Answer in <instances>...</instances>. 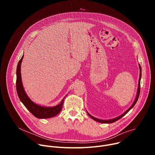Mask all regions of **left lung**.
<instances>
[{
    "label": "left lung",
    "mask_w": 155,
    "mask_h": 155,
    "mask_svg": "<svg viewBox=\"0 0 155 155\" xmlns=\"http://www.w3.org/2000/svg\"><path fill=\"white\" fill-rule=\"evenodd\" d=\"M139 68H140V75H139V83H138V88H137V95H136L135 101H134V102H133V104H132V105L126 110V111L125 112H124L122 115H120L119 117H117V118H113V119H110V120H100V119H98V118H95V117H93L92 115H91L89 113H88V112L86 111L87 115H89L92 119H93L94 120H95L96 121H97V122H99V123H114V122L118 121V120H120V118H121L123 117H124L132 107H134V106L135 105V104H136V102H137V100H138V98H139V94H140V79H141V77H142V69H141V67H140V65L139 64Z\"/></svg>",
    "instance_id": "8db88e82"
}]
</instances>
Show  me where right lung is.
Returning a JSON list of instances; mask_svg holds the SVG:
<instances>
[{
    "mask_svg": "<svg viewBox=\"0 0 155 155\" xmlns=\"http://www.w3.org/2000/svg\"><path fill=\"white\" fill-rule=\"evenodd\" d=\"M23 57L24 55H23V56L19 60L16 69V91L20 101L24 104V105L26 107L29 111L36 118L43 119L55 117L61 112L64 99L66 96L62 99V100L58 105L54 107L41 106L32 101L26 93L21 80V65Z\"/></svg>",
    "mask_w": 155,
    "mask_h": 155,
    "instance_id": "right-lung-1",
    "label": "right lung"
}]
</instances>
